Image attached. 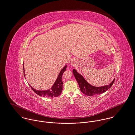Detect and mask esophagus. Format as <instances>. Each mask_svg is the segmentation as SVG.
I'll return each instance as SVG.
<instances>
[{
  "label": "esophagus",
  "instance_id": "34e87169",
  "mask_svg": "<svg viewBox=\"0 0 135 135\" xmlns=\"http://www.w3.org/2000/svg\"><path fill=\"white\" fill-rule=\"evenodd\" d=\"M71 65H74L76 64V61L75 60H73L71 62Z\"/></svg>",
  "mask_w": 135,
  "mask_h": 135
}]
</instances>
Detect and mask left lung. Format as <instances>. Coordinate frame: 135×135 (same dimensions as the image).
<instances>
[{"label":"left lung","mask_w":135,"mask_h":135,"mask_svg":"<svg viewBox=\"0 0 135 135\" xmlns=\"http://www.w3.org/2000/svg\"><path fill=\"white\" fill-rule=\"evenodd\" d=\"M73 73L79 85L81 92L85 95L89 96H91L95 94H102L106 92L113 85L115 79V78L113 79V80L109 85L102 87H95L89 84L84 78V77L81 74H79L74 69H73Z\"/></svg>","instance_id":"left-lung-1"}]
</instances>
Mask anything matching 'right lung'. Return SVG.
Returning <instances> with one entry per match:
<instances>
[{
    "mask_svg": "<svg viewBox=\"0 0 135 135\" xmlns=\"http://www.w3.org/2000/svg\"><path fill=\"white\" fill-rule=\"evenodd\" d=\"M67 65L64 67L61 70V71L60 72V73L58 75V76L56 79L54 84L51 88L47 90H44V91H41V90H37L33 88H32L31 85L30 87H31L32 90L38 95L40 96L43 97H56L60 95L62 93V91L63 90V81L62 80V77L63 75L64 72L66 70ZM23 72L24 74V66H23Z\"/></svg>",
    "mask_w": 135,
    "mask_h": 135,
    "instance_id": "obj_1",
    "label": "right lung"
}]
</instances>
